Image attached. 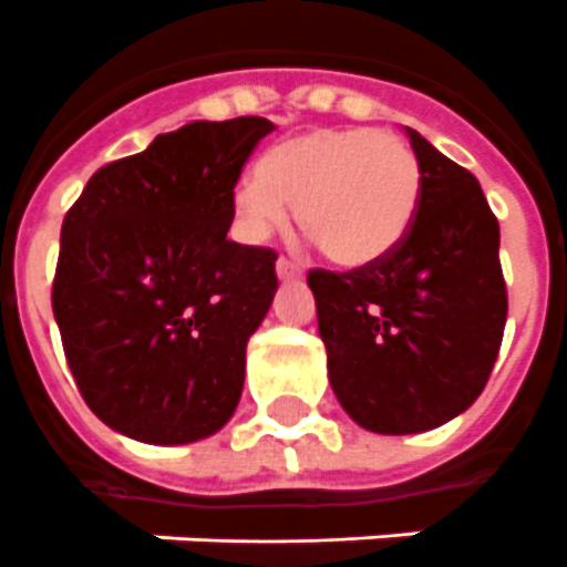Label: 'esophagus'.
Instances as JSON below:
<instances>
[{
    "label": "esophagus",
    "mask_w": 567,
    "mask_h": 567,
    "mask_svg": "<svg viewBox=\"0 0 567 567\" xmlns=\"http://www.w3.org/2000/svg\"><path fill=\"white\" fill-rule=\"evenodd\" d=\"M275 269H278V278L284 280V284H289V280H301V278H305V271H301V266H298V262H292V260H287V257H280Z\"/></svg>",
    "instance_id": "obj_1"
}]
</instances>
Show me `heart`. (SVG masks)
Instances as JSON below:
<instances>
[{
    "label": "heart",
    "instance_id": "b5f03b06",
    "mask_svg": "<svg viewBox=\"0 0 567 567\" xmlns=\"http://www.w3.org/2000/svg\"><path fill=\"white\" fill-rule=\"evenodd\" d=\"M421 198V166L404 140L374 128H316L271 146L257 175L234 193L246 237L298 225L342 269L386 260L410 234Z\"/></svg>",
    "mask_w": 567,
    "mask_h": 567
}]
</instances>
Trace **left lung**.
<instances>
[{
  "mask_svg": "<svg viewBox=\"0 0 567 567\" xmlns=\"http://www.w3.org/2000/svg\"><path fill=\"white\" fill-rule=\"evenodd\" d=\"M421 198L404 243L369 269L307 275L328 378L371 433H424L486 386L506 324L501 228L460 163L406 128Z\"/></svg>",
  "mask_w": 567,
  "mask_h": 567,
  "instance_id": "left-lung-1",
  "label": "left lung"
}]
</instances>
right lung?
I'll use <instances>...</instances> for the list:
<instances>
[{"mask_svg":"<svg viewBox=\"0 0 567 567\" xmlns=\"http://www.w3.org/2000/svg\"><path fill=\"white\" fill-rule=\"evenodd\" d=\"M275 125L189 122L93 175L61 228L52 310L79 392L146 445L230 421L246 346L278 292L271 248L228 239L234 187Z\"/></svg>","mask_w":567,"mask_h":567,"instance_id":"obj_1","label":"right lung"}]
</instances>
